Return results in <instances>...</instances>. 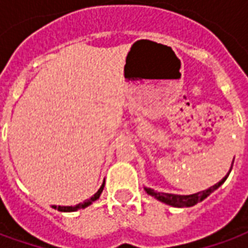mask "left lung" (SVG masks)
I'll list each match as a JSON object with an SVG mask.
<instances>
[{
  "mask_svg": "<svg viewBox=\"0 0 248 248\" xmlns=\"http://www.w3.org/2000/svg\"><path fill=\"white\" fill-rule=\"evenodd\" d=\"M229 174L220 182L217 183V185H214V186H211L207 190H203V191L197 192V194H192V195H175V194H166V192H156L153 188H145V190L149 195L156 198L158 201L166 203V204H170V206H174V207H191L194 204H197L198 202L203 201L204 198H207L211 192L215 191L226 181V178L229 177Z\"/></svg>",
  "mask_w": 248,
  "mask_h": 248,
  "instance_id": "8db88e82",
  "label": "left lung"
}]
</instances>
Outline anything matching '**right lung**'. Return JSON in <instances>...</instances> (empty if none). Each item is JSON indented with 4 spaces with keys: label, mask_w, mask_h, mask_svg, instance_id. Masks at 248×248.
Masks as SVG:
<instances>
[{
    "label": "right lung",
    "mask_w": 248,
    "mask_h": 248,
    "mask_svg": "<svg viewBox=\"0 0 248 248\" xmlns=\"http://www.w3.org/2000/svg\"><path fill=\"white\" fill-rule=\"evenodd\" d=\"M103 187H105V182H103V185L101 186V188H99V190H98V191L95 192V194H94L92 198L86 199V201H85L83 203H78L77 206H71V207H66V206H58V207H57V206H54V208H57L58 211H77V210H79V208L87 207L89 204H92L94 201H97L98 198H99V195H101V192H102V190H103Z\"/></svg>",
    "instance_id": "right-lung-1"
}]
</instances>
